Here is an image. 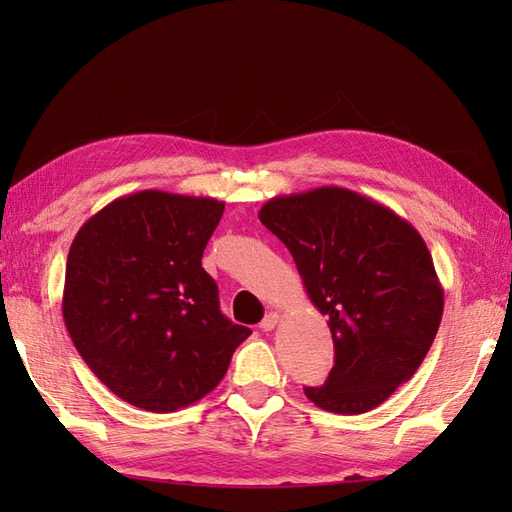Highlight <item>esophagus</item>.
I'll list each match as a JSON object with an SVG mask.
<instances>
[{"instance_id":"esophagus-1","label":"esophagus","mask_w":512,"mask_h":512,"mask_svg":"<svg viewBox=\"0 0 512 512\" xmlns=\"http://www.w3.org/2000/svg\"><path fill=\"white\" fill-rule=\"evenodd\" d=\"M279 319H281V314L277 312V310H270L266 317H264V321L259 323V328H262V332H270V330H275L277 328V323H279Z\"/></svg>"}]
</instances>
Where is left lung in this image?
Returning a JSON list of instances; mask_svg holds the SVG:
<instances>
[{
    "instance_id": "left-lung-1",
    "label": "left lung",
    "mask_w": 512,
    "mask_h": 512,
    "mask_svg": "<svg viewBox=\"0 0 512 512\" xmlns=\"http://www.w3.org/2000/svg\"><path fill=\"white\" fill-rule=\"evenodd\" d=\"M259 220L328 317L334 367L306 396L332 413L378 407L416 374L442 321L444 292L424 239L387 206L341 187L279 195Z\"/></svg>"
}]
</instances>
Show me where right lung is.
Instances as JSON below:
<instances>
[{"mask_svg": "<svg viewBox=\"0 0 512 512\" xmlns=\"http://www.w3.org/2000/svg\"><path fill=\"white\" fill-rule=\"evenodd\" d=\"M224 202L138 191L85 222L68 253L63 321L118 398L169 413L224 378L250 330L220 312L202 253Z\"/></svg>", "mask_w": 512, "mask_h": 512, "instance_id": "right-lung-1", "label": "right lung"}]
</instances>
